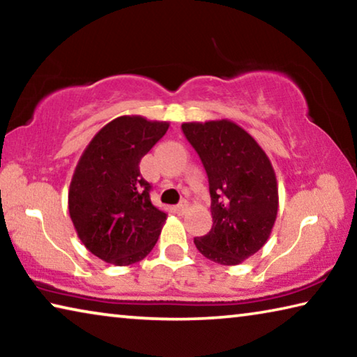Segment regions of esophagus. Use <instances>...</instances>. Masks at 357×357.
I'll return each instance as SVG.
<instances>
[{"mask_svg": "<svg viewBox=\"0 0 357 357\" xmlns=\"http://www.w3.org/2000/svg\"><path fill=\"white\" fill-rule=\"evenodd\" d=\"M187 208H189V203L187 202H181L178 206H176V211H179V213H185Z\"/></svg>", "mask_w": 357, "mask_h": 357, "instance_id": "1", "label": "esophagus"}]
</instances>
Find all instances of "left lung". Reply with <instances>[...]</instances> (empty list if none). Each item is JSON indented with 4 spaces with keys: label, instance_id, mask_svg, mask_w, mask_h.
I'll return each instance as SVG.
<instances>
[{
    "label": "left lung",
    "instance_id": "left-lung-1",
    "mask_svg": "<svg viewBox=\"0 0 357 357\" xmlns=\"http://www.w3.org/2000/svg\"><path fill=\"white\" fill-rule=\"evenodd\" d=\"M187 140L208 173L213 228L195 238L203 257L241 264L269 239L279 211V187L268 154L229 119L183 123Z\"/></svg>",
    "mask_w": 357,
    "mask_h": 357
}]
</instances>
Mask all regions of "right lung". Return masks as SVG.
<instances>
[{
  "label": "right lung",
  "mask_w": 357,
  "mask_h": 357,
  "mask_svg": "<svg viewBox=\"0 0 357 357\" xmlns=\"http://www.w3.org/2000/svg\"><path fill=\"white\" fill-rule=\"evenodd\" d=\"M170 123L124 114L105 124L84 148L69 185L77 236L102 261L129 266L153 250L167 213L151 203L140 160Z\"/></svg>",
  "instance_id": "obj_1"
}]
</instances>
